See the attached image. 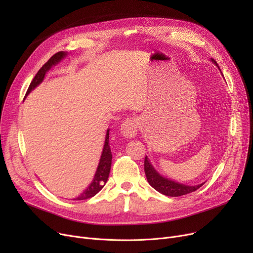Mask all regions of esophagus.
<instances>
[{"mask_svg":"<svg viewBox=\"0 0 253 253\" xmlns=\"http://www.w3.org/2000/svg\"><path fill=\"white\" fill-rule=\"evenodd\" d=\"M138 129V122L136 119H127L126 121L121 125V134L128 138V137H134L137 134Z\"/></svg>","mask_w":253,"mask_h":253,"instance_id":"1","label":"esophagus"}]
</instances>
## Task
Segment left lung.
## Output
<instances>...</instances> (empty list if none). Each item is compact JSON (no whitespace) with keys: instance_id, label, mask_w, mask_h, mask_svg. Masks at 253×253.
<instances>
[{"instance_id":"obj_1","label":"left lung","mask_w":253,"mask_h":253,"mask_svg":"<svg viewBox=\"0 0 253 253\" xmlns=\"http://www.w3.org/2000/svg\"><path fill=\"white\" fill-rule=\"evenodd\" d=\"M211 61L213 62L217 66L218 70L220 71L216 61L212 58H211ZM220 73H221V71H220ZM144 172H145V176H147L148 182L151 184V187H153L159 193H161L168 197H179L182 195L190 194L192 192L197 191L199 188H201L202 185L205 183V181H204L200 184L187 185V184H182L180 182H177L175 180H172L170 178H167V177L163 176L162 174L159 173V172L155 169V167L149 160L148 156H145V159H144Z\"/></svg>"}]
</instances>
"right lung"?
<instances>
[{
	"label": "right lung",
	"mask_w": 253,
	"mask_h": 253,
	"mask_svg": "<svg viewBox=\"0 0 253 253\" xmlns=\"http://www.w3.org/2000/svg\"><path fill=\"white\" fill-rule=\"evenodd\" d=\"M66 55H68V52H64V51L57 52L56 54L53 55L37 73V75L33 79V81L28 89V92H26L25 96H28L36 87H38L40 84H41L44 81L46 74L52 69V66H55L56 64H58L62 59L66 57ZM109 135H110V129L106 130L101 156L91 183L84 190V192L81 195H79L77 198H74V200H86V199L92 198L104 187L105 182L108 181L110 171H111V166H112V158H113L110 143H109L110 142Z\"/></svg>",
	"instance_id": "add662e5"
}]
</instances>
